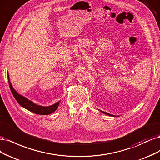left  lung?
<instances>
[{
  "instance_id": "8db88e82",
  "label": "left lung",
  "mask_w": 160,
  "mask_h": 160,
  "mask_svg": "<svg viewBox=\"0 0 160 160\" xmlns=\"http://www.w3.org/2000/svg\"><path fill=\"white\" fill-rule=\"evenodd\" d=\"M102 113H104V114H107V115H108V116H114V117H115V116H114V115H112V114H108V113H107V112H103V111H102V110H100Z\"/></svg>"
}]
</instances>
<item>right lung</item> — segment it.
I'll return each mask as SVG.
<instances>
[{
    "label": "right lung",
    "mask_w": 160,
    "mask_h": 160,
    "mask_svg": "<svg viewBox=\"0 0 160 160\" xmlns=\"http://www.w3.org/2000/svg\"><path fill=\"white\" fill-rule=\"evenodd\" d=\"M8 84H9L10 88H11L13 96L14 97V98L17 100L18 104L23 108H24L25 109H27L37 114L48 115L56 111V110L58 108L60 101H58L56 103H55L54 104L50 106H39L34 104V103H33L32 102L28 100L27 98H25L22 95H20L19 94H18V92L14 89V88L12 87L11 83V82H10L8 74Z\"/></svg>",
    "instance_id": "1"
}]
</instances>
